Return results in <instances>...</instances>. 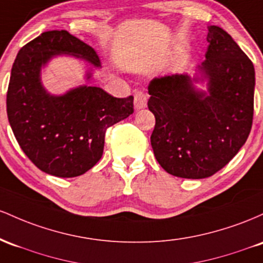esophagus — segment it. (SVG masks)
Returning <instances> with one entry per match:
<instances>
[{
	"instance_id": "1",
	"label": "esophagus",
	"mask_w": 263,
	"mask_h": 263,
	"mask_svg": "<svg viewBox=\"0 0 263 263\" xmlns=\"http://www.w3.org/2000/svg\"><path fill=\"white\" fill-rule=\"evenodd\" d=\"M146 103H147V97L145 93H143L141 90H137L134 93V108L137 110L139 109H143L146 107Z\"/></svg>"
}]
</instances>
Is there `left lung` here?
<instances>
[{"mask_svg": "<svg viewBox=\"0 0 263 263\" xmlns=\"http://www.w3.org/2000/svg\"><path fill=\"white\" fill-rule=\"evenodd\" d=\"M209 47L196 76L158 77L147 108L155 116L152 141L161 167L174 176L205 179L222 169L246 143L252 126L255 68L232 37L209 26ZM206 83V90L195 83Z\"/></svg>", "mask_w": 263, "mask_h": 263, "instance_id": "left-lung-1", "label": "left lung"}]
</instances>
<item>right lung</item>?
<instances>
[{"label":"right lung","mask_w":263,"mask_h":263,"mask_svg":"<svg viewBox=\"0 0 263 263\" xmlns=\"http://www.w3.org/2000/svg\"><path fill=\"white\" fill-rule=\"evenodd\" d=\"M58 55L87 63L85 79L102 63L90 46L67 31H48L20 49L11 70L7 117L29 160L58 178H74L99 161L109 126L134 111L133 96L114 98L99 87L79 85L61 96L42 83V68Z\"/></svg>","instance_id":"obj_1"}]
</instances>
